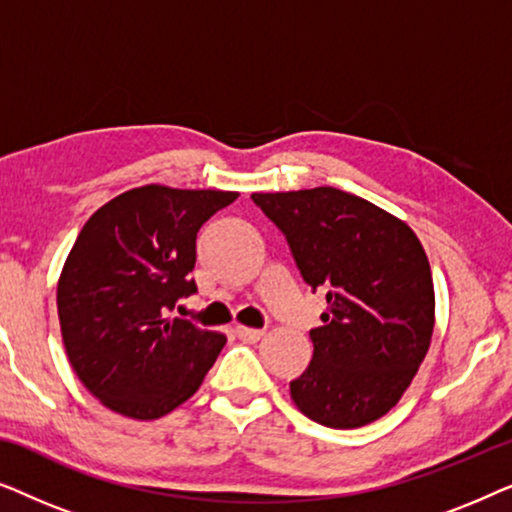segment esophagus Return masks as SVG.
Here are the masks:
<instances>
[{
  "label": "esophagus",
  "mask_w": 512,
  "mask_h": 512,
  "mask_svg": "<svg viewBox=\"0 0 512 512\" xmlns=\"http://www.w3.org/2000/svg\"><path fill=\"white\" fill-rule=\"evenodd\" d=\"M235 333H237V338L244 342H258L265 335L263 331H258V328H247V326H237Z\"/></svg>",
  "instance_id": "esophagus-1"
}]
</instances>
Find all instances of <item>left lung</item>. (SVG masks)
Instances as JSON below:
<instances>
[{
	"mask_svg": "<svg viewBox=\"0 0 512 512\" xmlns=\"http://www.w3.org/2000/svg\"><path fill=\"white\" fill-rule=\"evenodd\" d=\"M286 235L300 275L326 289L312 361L291 382L296 408L331 429H359L401 401L429 352L436 293L408 223L331 186L254 193Z\"/></svg>",
	"mask_w": 512,
	"mask_h": 512,
	"instance_id": "left-lung-1",
	"label": "left lung"
}]
</instances>
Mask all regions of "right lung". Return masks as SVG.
Masks as SVG:
<instances>
[{
	"instance_id": "add662e5",
	"label": "right lung",
	"mask_w": 512,
	"mask_h": 512,
	"mask_svg": "<svg viewBox=\"0 0 512 512\" xmlns=\"http://www.w3.org/2000/svg\"><path fill=\"white\" fill-rule=\"evenodd\" d=\"M235 191L130 188L86 221L62 265L65 352L90 394L132 419H158L200 389L226 335L167 317L195 293V237Z\"/></svg>"
}]
</instances>
